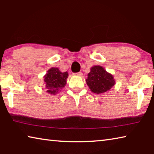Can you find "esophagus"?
<instances>
[{
	"instance_id": "1",
	"label": "esophagus",
	"mask_w": 154,
	"mask_h": 154,
	"mask_svg": "<svg viewBox=\"0 0 154 154\" xmlns=\"http://www.w3.org/2000/svg\"><path fill=\"white\" fill-rule=\"evenodd\" d=\"M74 75H77V76H81V75H82V72H75V73H74Z\"/></svg>"
}]
</instances>
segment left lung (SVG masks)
<instances>
[{
  "label": "left lung",
  "mask_w": 154,
  "mask_h": 154,
  "mask_svg": "<svg viewBox=\"0 0 154 154\" xmlns=\"http://www.w3.org/2000/svg\"><path fill=\"white\" fill-rule=\"evenodd\" d=\"M86 82L91 91L97 94L109 91L115 83L112 75L101 66H94L91 69Z\"/></svg>",
  "instance_id": "obj_1"
}]
</instances>
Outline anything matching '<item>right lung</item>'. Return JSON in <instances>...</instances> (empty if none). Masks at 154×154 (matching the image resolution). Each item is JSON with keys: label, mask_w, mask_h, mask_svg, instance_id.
Returning <instances> with one entry per match:
<instances>
[{"label": "right lung", "mask_w": 154, "mask_h": 154, "mask_svg": "<svg viewBox=\"0 0 154 154\" xmlns=\"http://www.w3.org/2000/svg\"><path fill=\"white\" fill-rule=\"evenodd\" d=\"M68 72H62L58 68H51L44 76L47 92L51 94H56L60 89L65 86Z\"/></svg>", "instance_id": "add662e5"}]
</instances>
